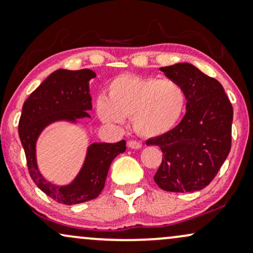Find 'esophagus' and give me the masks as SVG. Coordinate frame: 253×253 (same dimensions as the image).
Returning <instances> with one entry per match:
<instances>
[{
	"instance_id": "34e87169",
	"label": "esophagus",
	"mask_w": 253,
	"mask_h": 253,
	"mask_svg": "<svg viewBox=\"0 0 253 253\" xmlns=\"http://www.w3.org/2000/svg\"><path fill=\"white\" fill-rule=\"evenodd\" d=\"M127 145H129L131 149H141L142 148V143L138 141H135V139H131V141L127 142Z\"/></svg>"
}]
</instances>
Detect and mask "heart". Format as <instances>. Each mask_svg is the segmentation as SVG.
I'll list each match as a JSON object with an SVG mask.
<instances>
[{
  "label": "heart",
  "mask_w": 253,
  "mask_h": 253,
  "mask_svg": "<svg viewBox=\"0 0 253 253\" xmlns=\"http://www.w3.org/2000/svg\"><path fill=\"white\" fill-rule=\"evenodd\" d=\"M183 86L174 79L122 74L108 85V98L96 102L98 117L109 126H122L131 117L133 130L144 137L170 131L186 109Z\"/></svg>",
  "instance_id": "b5f03b06"
}]
</instances>
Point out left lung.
Returning a JSON list of instances; mask_svg holds the SVG:
<instances>
[{
	"mask_svg": "<svg viewBox=\"0 0 253 253\" xmlns=\"http://www.w3.org/2000/svg\"><path fill=\"white\" fill-rule=\"evenodd\" d=\"M161 71L183 86L187 111L174 129L147 141L163 153L154 180L167 192L200 191L212 182L231 150L232 104L218 80L191 64Z\"/></svg>",
	"mask_w": 253,
	"mask_h": 253,
	"instance_id": "obj_1",
	"label": "left lung"
}]
</instances>
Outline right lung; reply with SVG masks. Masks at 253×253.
<instances>
[{"label":"right lung","instance_id":"obj_1","mask_svg":"<svg viewBox=\"0 0 253 253\" xmlns=\"http://www.w3.org/2000/svg\"><path fill=\"white\" fill-rule=\"evenodd\" d=\"M96 78L93 71L58 70L42 82L23 104L19 135L25 149L27 167L32 180L44 194L59 204L76 205L97 198L105 185L110 165L126 149V141L90 145L84 167L71 185L58 187L47 182L39 173L35 161V142L47 124L59 120L74 121L90 117L88 80Z\"/></svg>","mask_w":253,"mask_h":253}]
</instances>
